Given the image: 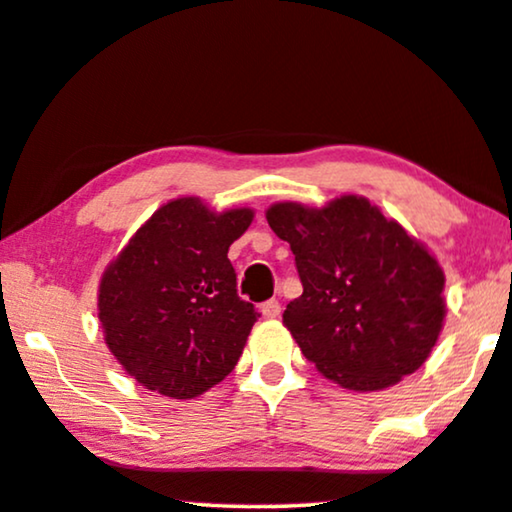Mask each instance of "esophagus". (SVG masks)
Segmentation results:
<instances>
[{
  "label": "esophagus",
  "mask_w": 512,
  "mask_h": 512,
  "mask_svg": "<svg viewBox=\"0 0 512 512\" xmlns=\"http://www.w3.org/2000/svg\"><path fill=\"white\" fill-rule=\"evenodd\" d=\"M260 311L264 318H278L281 316V302H278V299H267V302L260 306Z\"/></svg>",
  "instance_id": "obj_1"
}]
</instances>
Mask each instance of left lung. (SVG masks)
Segmentation results:
<instances>
[{
  "mask_svg": "<svg viewBox=\"0 0 512 512\" xmlns=\"http://www.w3.org/2000/svg\"><path fill=\"white\" fill-rule=\"evenodd\" d=\"M269 227L290 243L302 297L283 323L309 363L351 391H379L424 365L445 318V276L363 196L325 208L276 203Z\"/></svg>",
  "mask_w": 512,
  "mask_h": 512,
  "instance_id": "obj_1",
  "label": "left lung"
}]
</instances>
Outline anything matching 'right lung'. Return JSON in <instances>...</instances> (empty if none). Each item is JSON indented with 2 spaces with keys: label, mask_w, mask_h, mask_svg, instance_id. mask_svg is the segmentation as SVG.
<instances>
[{
  "label": "right lung",
  "mask_w": 512,
  "mask_h": 512,
  "mask_svg": "<svg viewBox=\"0 0 512 512\" xmlns=\"http://www.w3.org/2000/svg\"><path fill=\"white\" fill-rule=\"evenodd\" d=\"M252 210L210 213L199 199L161 206L109 264L98 316L124 370L168 398H196L234 370L260 311L238 297L229 245Z\"/></svg>",
  "instance_id": "obj_1"
}]
</instances>
